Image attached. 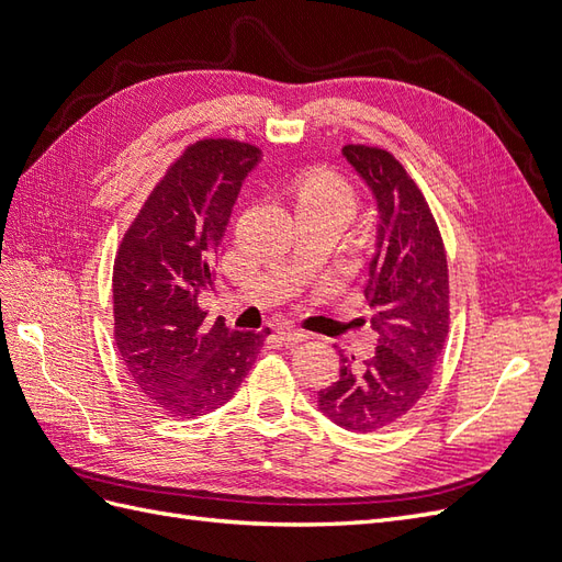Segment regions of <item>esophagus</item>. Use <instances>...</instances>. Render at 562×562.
<instances>
[{
  "label": "esophagus",
  "mask_w": 562,
  "mask_h": 562,
  "mask_svg": "<svg viewBox=\"0 0 562 562\" xmlns=\"http://www.w3.org/2000/svg\"><path fill=\"white\" fill-rule=\"evenodd\" d=\"M279 337L283 339V345H300L304 339H310V335L304 330H295V328H279Z\"/></svg>",
  "instance_id": "esophagus-1"
}]
</instances>
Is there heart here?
Returning a JSON list of instances; mask_svg holds the SVG:
<instances>
[{"label": "heart", "instance_id": "1", "mask_svg": "<svg viewBox=\"0 0 562 562\" xmlns=\"http://www.w3.org/2000/svg\"><path fill=\"white\" fill-rule=\"evenodd\" d=\"M353 201V187L333 168H312L297 182V203H321L351 215Z\"/></svg>", "mask_w": 562, "mask_h": 562}]
</instances>
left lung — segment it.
<instances>
[{
    "label": "left lung",
    "mask_w": 562,
    "mask_h": 562,
    "mask_svg": "<svg viewBox=\"0 0 562 562\" xmlns=\"http://www.w3.org/2000/svg\"><path fill=\"white\" fill-rule=\"evenodd\" d=\"M342 155L378 206L363 291L378 347L366 361L339 353V378L318 391V411L368 434L403 419L436 375L450 323L448 258L427 199L394 155L368 145H345Z\"/></svg>",
    "instance_id": "left-lung-1"
}]
</instances>
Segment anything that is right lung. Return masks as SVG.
Listing matches in <instances>:
<instances>
[{"label":"right lung","mask_w":562,"mask_h":562,"mask_svg":"<svg viewBox=\"0 0 562 562\" xmlns=\"http://www.w3.org/2000/svg\"><path fill=\"white\" fill-rule=\"evenodd\" d=\"M262 151L206 138L147 196L114 258V339L145 398L171 417L225 405L258 359L269 328L244 333L206 321L199 295L213 283L236 196Z\"/></svg>","instance_id":"obj_1"}]
</instances>
